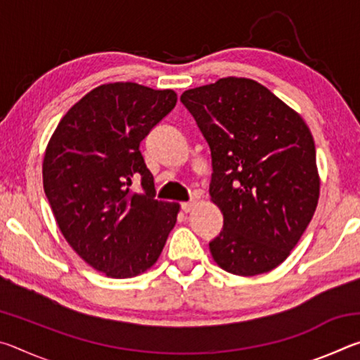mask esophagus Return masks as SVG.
<instances>
[{
	"label": "esophagus",
	"instance_id": "34e87169",
	"mask_svg": "<svg viewBox=\"0 0 360 360\" xmlns=\"http://www.w3.org/2000/svg\"><path fill=\"white\" fill-rule=\"evenodd\" d=\"M193 206H195V202H193V200H191V202L181 203V210L184 212H191L193 210Z\"/></svg>",
	"mask_w": 360,
	"mask_h": 360
}]
</instances>
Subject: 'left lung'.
<instances>
[{"mask_svg":"<svg viewBox=\"0 0 360 360\" xmlns=\"http://www.w3.org/2000/svg\"><path fill=\"white\" fill-rule=\"evenodd\" d=\"M211 150L210 195L224 227L210 241L231 275L254 276L283 264L300 240L319 198L311 131L295 111L259 82L225 77L186 90Z\"/></svg>","mask_w":360,"mask_h":360,"instance_id":"left-lung-1","label":"left lung"}]
</instances>
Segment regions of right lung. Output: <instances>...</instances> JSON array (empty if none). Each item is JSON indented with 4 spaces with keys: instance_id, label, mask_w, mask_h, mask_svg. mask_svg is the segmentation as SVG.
I'll return each instance as SVG.
<instances>
[{
    "instance_id": "right-lung-1",
    "label": "right lung",
    "mask_w": 360,
    "mask_h": 360,
    "mask_svg": "<svg viewBox=\"0 0 360 360\" xmlns=\"http://www.w3.org/2000/svg\"><path fill=\"white\" fill-rule=\"evenodd\" d=\"M176 101L173 90L100 85L65 114L49 141L42 182L58 227L90 266L111 278L154 265L176 224L179 205L155 200L139 150ZM135 179L141 193L131 191Z\"/></svg>"
}]
</instances>
